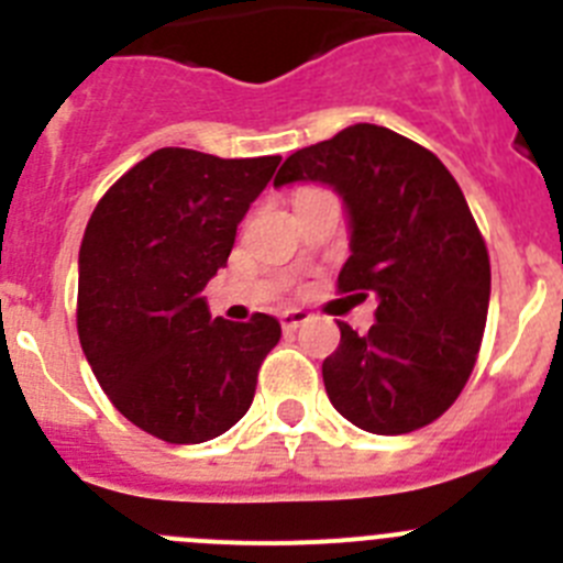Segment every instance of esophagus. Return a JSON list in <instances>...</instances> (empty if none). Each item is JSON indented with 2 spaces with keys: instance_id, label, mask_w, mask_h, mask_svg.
I'll return each instance as SVG.
<instances>
[{
  "instance_id": "34e87169",
  "label": "esophagus",
  "mask_w": 563,
  "mask_h": 563,
  "mask_svg": "<svg viewBox=\"0 0 563 563\" xmlns=\"http://www.w3.org/2000/svg\"><path fill=\"white\" fill-rule=\"evenodd\" d=\"M278 318H282V327H285L287 332H292V330H298V327L310 321V312H307V310H285Z\"/></svg>"
}]
</instances>
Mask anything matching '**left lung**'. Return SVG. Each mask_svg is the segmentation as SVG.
I'll list each match as a JSON object with an SVG mask.
<instances>
[{
	"mask_svg": "<svg viewBox=\"0 0 563 563\" xmlns=\"http://www.w3.org/2000/svg\"><path fill=\"white\" fill-rule=\"evenodd\" d=\"M330 186L346 208L343 292L377 298L375 324L324 361L330 402L372 434H409L434 422L474 372L490 258L462 188L429 148L375 123L298 148L273 186Z\"/></svg>",
	"mask_w": 563,
	"mask_h": 563,
	"instance_id": "1",
	"label": "left lung"
}]
</instances>
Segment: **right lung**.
<instances>
[{
  "mask_svg": "<svg viewBox=\"0 0 563 563\" xmlns=\"http://www.w3.org/2000/svg\"><path fill=\"white\" fill-rule=\"evenodd\" d=\"M278 163L157 148L89 217L78 253L81 350L114 409L157 440H213L251 409L282 324L265 312L245 324L211 318L202 290Z\"/></svg>",
  "mask_w": 563,
  "mask_h": 563,
  "instance_id": "obj_1",
  "label": "right lung"
}]
</instances>
